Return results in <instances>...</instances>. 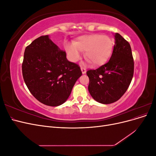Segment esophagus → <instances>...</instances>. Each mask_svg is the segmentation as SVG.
I'll list each match as a JSON object with an SVG mask.
<instances>
[{
	"instance_id": "obj_1",
	"label": "esophagus",
	"mask_w": 156,
	"mask_h": 156,
	"mask_svg": "<svg viewBox=\"0 0 156 156\" xmlns=\"http://www.w3.org/2000/svg\"><path fill=\"white\" fill-rule=\"evenodd\" d=\"M81 72H82V73H83V74H85V73H86L87 70H86L85 68L81 67Z\"/></svg>"
}]
</instances>
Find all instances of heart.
I'll return each mask as SVG.
<instances>
[{"label": "heart", "instance_id": "heart-1", "mask_svg": "<svg viewBox=\"0 0 156 156\" xmlns=\"http://www.w3.org/2000/svg\"><path fill=\"white\" fill-rule=\"evenodd\" d=\"M113 43L109 37L105 35L90 34L79 37L73 45L67 44L66 50L69 58L72 62H77L81 57V52L95 66L105 64L110 57Z\"/></svg>", "mask_w": 156, "mask_h": 156}]
</instances>
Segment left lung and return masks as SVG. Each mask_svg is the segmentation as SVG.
Instances as JSON below:
<instances>
[{"label": "left lung", "instance_id": "obj_1", "mask_svg": "<svg viewBox=\"0 0 156 156\" xmlns=\"http://www.w3.org/2000/svg\"><path fill=\"white\" fill-rule=\"evenodd\" d=\"M110 60L96 69H90L88 91L96 101L110 104L118 101L128 88L133 76L134 62L131 46L119 33Z\"/></svg>", "mask_w": 156, "mask_h": 156}]
</instances>
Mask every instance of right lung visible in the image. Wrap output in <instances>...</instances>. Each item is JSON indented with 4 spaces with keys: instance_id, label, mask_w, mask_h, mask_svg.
Here are the masks:
<instances>
[{
    "instance_id": "obj_1",
    "label": "right lung",
    "mask_w": 156,
    "mask_h": 156,
    "mask_svg": "<svg viewBox=\"0 0 156 156\" xmlns=\"http://www.w3.org/2000/svg\"><path fill=\"white\" fill-rule=\"evenodd\" d=\"M22 73L25 83L36 100L56 107L68 100L82 72L79 65L69 62L66 53L41 36L28 45L24 53Z\"/></svg>"
}]
</instances>
